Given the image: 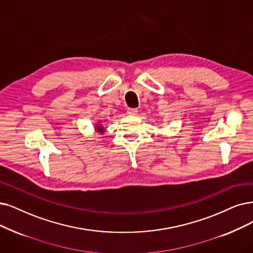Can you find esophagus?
<instances>
[{"label": "esophagus", "instance_id": "esophagus-1", "mask_svg": "<svg viewBox=\"0 0 253 253\" xmlns=\"http://www.w3.org/2000/svg\"><path fill=\"white\" fill-rule=\"evenodd\" d=\"M138 112V110L135 109V108H128L127 109V114L129 115H136Z\"/></svg>", "mask_w": 253, "mask_h": 253}]
</instances>
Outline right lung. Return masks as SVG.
I'll return each instance as SVG.
<instances>
[{
	"instance_id": "obj_1",
	"label": "right lung",
	"mask_w": 253,
	"mask_h": 253,
	"mask_svg": "<svg viewBox=\"0 0 253 253\" xmlns=\"http://www.w3.org/2000/svg\"><path fill=\"white\" fill-rule=\"evenodd\" d=\"M98 130H99V132H103V130H104V128H102V127H99V128H98Z\"/></svg>"
}]
</instances>
